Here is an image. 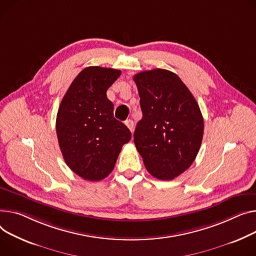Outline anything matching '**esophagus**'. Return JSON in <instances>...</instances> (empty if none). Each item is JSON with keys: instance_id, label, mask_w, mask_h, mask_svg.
<instances>
[{"instance_id": "obj_1", "label": "esophagus", "mask_w": 256, "mask_h": 256, "mask_svg": "<svg viewBox=\"0 0 256 256\" xmlns=\"http://www.w3.org/2000/svg\"><path fill=\"white\" fill-rule=\"evenodd\" d=\"M126 126L128 128V130H130L132 132H134V122L132 120V119H128V120H126Z\"/></svg>"}]
</instances>
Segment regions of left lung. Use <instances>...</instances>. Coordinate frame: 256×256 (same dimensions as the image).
<instances>
[{
    "label": "left lung",
    "mask_w": 256,
    "mask_h": 256,
    "mask_svg": "<svg viewBox=\"0 0 256 256\" xmlns=\"http://www.w3.org/2000/svg\"><path fill=\"white\" fill-rule=\"evenodd\" d=\"M134 81L143 113L134 134L136 148L153 177L172 180L196 158L204 134L202 112L190 90L171 71H144Z\"/></svg>",
    "instance_id": "obj_1"
}]
</instances>
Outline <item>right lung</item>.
<instances>
[{
	"label": "right lung",
	"mask_w": 256,
	"mask_h": 256,
	"mask_svg": "<svg viewBox=\"0 0 256 256\" xmlns=\"http://www.w3.org/2000/svg\"><path fill=\"white\" fill-rule=\"evenodd\" d=\"M111 68L88 66L71 83L56 116V134L64 160L88 181L106 178L132 134L116 120L107 90L120 76Z\"/></svg>",
	"instance_id": "1"
}]
</instances>
